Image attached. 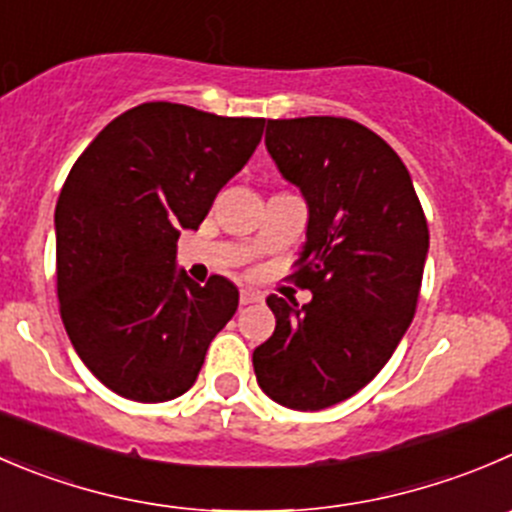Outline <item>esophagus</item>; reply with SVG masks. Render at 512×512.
Returning a JSON list of instances; mask_svg holds the SVG:
<instances>
[{"mask_svg": "<svg viewBox=\"0 0 512 512\" xmlns=\"http://www.w3.org/2000/svg\"><path fill=\"white\" fill-rule=\"evenodd\" d=\"M262 295L255 290H242L240 292V305H252V302H260Z\"/></svg>", "mask_w": 512, "mask_h": 512, "instance_id": "1", "label": "esophagus"}]
</instances>
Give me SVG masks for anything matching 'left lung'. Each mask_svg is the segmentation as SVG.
I'll return each mask as SVG.
<instances>
[{
    "label": "left lung",
    "mask_w": 512,
    "mask_h": 512,
    "mask_svg": "<svg viewBox=\"0 0 512 512\" xmlns=\"http://www.w3.org/2000/svg\"><path fill=\"white\" fill-rule=\"evenodd\" d=\"M267 152L310 207L292 280L312 292L267 297L275 332L252 352L260 388L292 410L362 390L413 322L428 220L403 160L347 117L267 119Z\"/></svg>",
    "instance_id": "left-lung-1"
}]
</instances>
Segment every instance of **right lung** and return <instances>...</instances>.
Wrapping results in <instances>:
<instances>
[{"label":"right lung","instance_id":"add662e5","mask_svg":"<svg viewBox=\"0 0 512 512\" xmlns=\"http://www.w3.org/2000/svg\"><path fill=\"white\" fill-rule=\"evenodd\" d=\"M265 119L145 102L77 157L54 212L64 330L102 385L137 403L180 398L240 292L175 270L180 230H197L217 192L260 145Z\"/></svg>","mask_w":512,"mask_h":512}]
</instances>
